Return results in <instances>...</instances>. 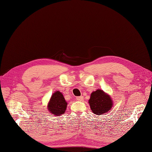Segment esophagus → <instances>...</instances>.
I'll return each instance as SVG.
<instances>
[{
  "label": "esophagus",
  "mask_w": 152,
  "mask_h": 152,
  "mask_svg": "<svg viewBox=\"0 0 152 152\" xmlns=\"http://www.w3.org/2000/svg\"><path fill=\"white\" fill-rule=\"evenodd\" d=\"M76 99H77V101H78L82 102V101H83V100H84V97H83V96H79V97H76Z\"/></svg>",
  "instance_id": "esophagus-1"
}]
</instances>
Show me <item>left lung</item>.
<instances>
[{
	"mask_svg": "<svg viewBox=\"0 0 152 152\" xmlns=\"http://www.w3.org/2000/svg\"><path fill=\"white\" fill-rule=\"evenodd\" d=\"M88 102L92 113L97 115L107 113L113 106V101L110 95L100 89L92 92Z\"/></svg>",
	"mask_w": 152,
	"mask_h": 152,
	"instance_id": "1",
	"label": "left lung"
}]
</instances>
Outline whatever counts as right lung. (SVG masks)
Masks as SVG:
<instances>
[{"label": "right lung", "instance_id": "right-lung-1", "mask_svg": "<svg viewBox=\"0 0 152 152\" xmlns=\"http://www.w3.org/2000/svg\"><path fill=\"white\" fill-rule=\"evenodd\" d=\"M68 103L61 92L56 91L51 95L48 103V110L52 115L60 116L64 114L67 107Z\"/></svg>", "mask_w": 152, "mask_h": 152}]
</instances>
